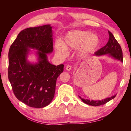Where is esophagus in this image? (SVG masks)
Here are the masks:
<instances>
[{
  "instance_id": "1",
  "label": "esophagus",
  "mask_w": 131,
  "mask_h": 131,
  "mask_svg": "<svg viewBox=\"0 0 131 131\" xmlns=\"http://www.w3.org/2000/svg\"><path fill=\"white\" fill-rule=\"evenodd\" d=\"M71 69H72V66H71L67 65L66 66V70H68V71H70L71 70Z\"/></svg>"
}]
</instances>
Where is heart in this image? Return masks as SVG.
Wrapping results in <instances>:
<instances>
[{"label":"heart","instance_id":"1","mask_svg":"<svg viewBox=\"0 0 131 131\" xmlns=\"http://www.w3.org/2000/svg\"><path fill=\"white\" fill-rule=\"evenodd\" d=\"M100 43L98 35L91 33L88 30H74L67 33L63 38V41H56L54 47L56 52L61 57H66L67 50L78 48L77 53L80 57L93 53Z\"/></svg>","mask_w":131,"mask_h":131}]
</instances>
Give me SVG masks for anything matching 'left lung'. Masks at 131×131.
<instances>
[{
	"instance_id": "1",
	"label": "left lung",
	"mask_w": 131,
	"mask_h": 131,
	"mask_svg": "<svg viewBox=\"0 0 131 131\" xmlns=\"http://www.w3.org/2000/svg\"><path fill=\"white\" fill-rule=\"evenodd\" d=\"M108 33L109 35V38L108 42H107L106 44L102 48L98 50L97 52L94 53V56H100L104 54H108L109 56L112 57L114 59H117V60L120 61L121 62H123V55H122V51L121 47L119 43H118L117 40L114 38L113 34L108 30ZM116 95H114L113 96L111 97L106 98L104 100H102L101 101L98 100V101H93V100H85V99L82 98L81 97L79 96L81 101L85 103L92 105V106H99L101 105H103L107 102H108L110 100H113Z\"/></svg>"
}]
</instances>
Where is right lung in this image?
<instances>
[{
	"label": "right lung",
	"mask_w": 131,
	"mask_h": 131,
	"mask_svg": "<svg viewBox=\"0 0 131 131\" xmlns=\"http://www.w3.org/2000/svg\"><path fill=\"white\" fill-rule=\"evenodd\" d=\"M52 27L50 25L22 30L9 51L8 78L15 96L28 106L41 108L54 96L57 78L64 65L51 64L47 53L53 50ZM30 48L38 50V62L27 61Z\"/></svg>",
	"instance_id": "1"
}]
</instances>
